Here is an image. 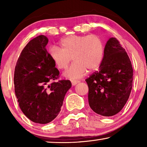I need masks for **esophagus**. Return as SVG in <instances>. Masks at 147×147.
I'll return each mask as SVG.
<instances>
[{"label": "esophagus", "instance_id": "1", "mask_svg": "<svg viewBox=\"0 0 147 147\" xmlns=\"http://www.w3.org/2000/svg\"><path fill=\"white\" fill-rule=\"evenodd\" d=\"M80 82L79 80H72L71 81V83H72V85L73 86H75L76 84H77L78 83Z\"/></svg>", "mask_w": 147, "mask_h": 147}]
</instances>
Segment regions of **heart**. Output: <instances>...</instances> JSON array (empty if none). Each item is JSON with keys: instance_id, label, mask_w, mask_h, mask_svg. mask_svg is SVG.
<instances>
[{"instance_id": "1", "label": "heart", "mask_w": 147, "mask_h": 147, "mask_svg": "<svg viewBox=\"0 0 147 147\" xmlns=\"http://www.w3.org/2000/svg\"><path fill=\"white\" fill-rule=\"evenodd\" d=\"M59 44L61 48L50 47L49 54L60 70L67 69L73 57L74 62L64 73L67 78H80L86 74L87 69H97L103 60L104 43L97 35H71L62 39Z\"/></svg>"}]
</instances>
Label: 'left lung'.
Returning a JSON list of instances; mask_svg holds the SVG:
<instances>
[{
    "label": "left lung",
    "mask_w": 147,
    "mask_h": 147,
    "mask_svg": "<svg viewBox=\"0 0 147 147\" xmlns=\"http://www.w3.org/2000/svg\"><path fill=\"white\" fill-rule=\"evenodd\" d=\"M86 81L89 104L94 112L110 117L123 108L132 88L133 68L125 49L116 38L107 41L98 71Z\"/></svg>",
    "instance_id": "8db88e82"
}]
</instances>
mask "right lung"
I'll return each mask as SVG.
<instances>
[{
    "instance_id": "add662e5",
    "label": "right lung",
    "mask_w": 147,
    "mask_h": 147,
    "mask_svg": "<svg viewBox=\"0 0 147 147\" xmlns=\"http://www.w3.org/2000/svg\"><path fill=\"white\" fill-rule=\"evenodd\" d=\"M49 39L41 35L22 51L14 71V87L19 106L30 120L47 124L61 110L65 94L71 88L69 80L55 82L59 76L47 51Z\"/></svg>"
}]
</instances>
